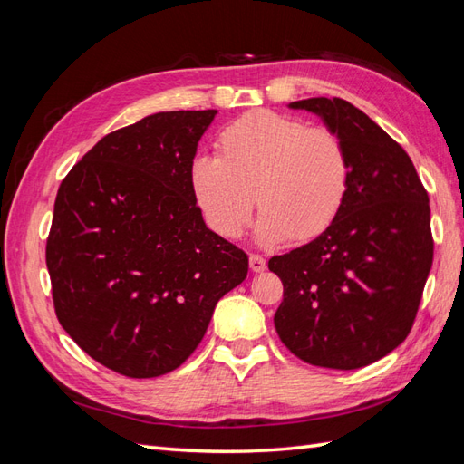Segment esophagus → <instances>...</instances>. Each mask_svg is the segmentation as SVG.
Wrapping results in <instances>:
<instances>
[{"instance_id": "34e87169", "label": "esophagus", "mask_w": 464, "mask_h": 464, "mask_svg": "<svg viewBox=\"0 0 464 464\" xmlns=\"http://www.w3.org/2000/svg\"><path fill=\"white\" fill-rule=\"evenodd\" d=\"M249 269L254 273H263L266 269V261L261 256H249Z\"/></svg>"}]
</instances>
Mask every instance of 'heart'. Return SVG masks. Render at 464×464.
<instances>
[{
    "mask_svg": "<svg viewBox=\"0 0 464 464\" xmlns=\"http://www.w3.org/2000/svg\"><path fill=\"white\" fill-rule=\"evenodd\" d=\"M218 147L220 157L199 154L189 168L193 198L218 236H242L254 193L263 242L310 240L339 217L350 188V159L334 131L256 110L230 123Z\"/></svg>",
    "mask_w": 464,
    "mask_h": 464,
    "instance_id": "obj_1",
    "label": "heart"
}]
</instances>
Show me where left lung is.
<instances>
[{
	"label": "left lung",
	"mask_w": 464,
	"mask_h": 464,
	"mask_svg": "<svg viewBox=\"0 0 464 464\" xmlns=\"http://www.w3.org/2000/svg\"><path fill=\"white\" fill-rule=\"evenodd\" d=\"M341 137L350 188L315 240L269 259L285 298L275 329L292 354L319 368L356 370L411 333L433 261L430 199L404 149L343 98H305Z\"/></svg>",
	"instance_id": "left-lung-1"
}]
</instances>
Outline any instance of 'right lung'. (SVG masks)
Segmentation results:
<instances>
[{
	"instance_id": "add662e5",
	"label": "right lung",
	"mask_w": 464,
	"mask_h": 464,
	"mask_svg": "<svg viewBox=\"0 0 464 464\" xmlns=\"http://www.w3.org/2000/svg\"><path fill=\"white\" fill-rule=\"evenodd\" d=\"M217 110L159 111L102 137L65 176L46 244L62 327L128 377L179 368L247 256L207 228L189 168Z\"/></svg>"
}]
</instances>
